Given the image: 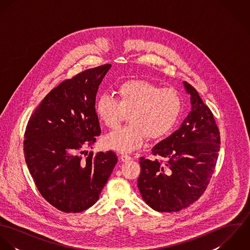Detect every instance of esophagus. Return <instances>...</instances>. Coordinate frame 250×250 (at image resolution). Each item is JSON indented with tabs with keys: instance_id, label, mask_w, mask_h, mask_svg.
<instances>
[{
	"instance_id": "34e87169",
	"label": "esophagus",
	"mask_w": 250,
	"mask_h": 250,
	"mask_svg": "<svg viewBox=\"0 0 250 250\" xmlns=\"http://www.w3.org/2000/svg\"><path fill=\"white\" fill-rule=\"evenodd\" d=\"M132 158L129 156V155H127V154H122L121 156H120V160L122 161V162H127V161H130Z\"/></svg>"
}]
</instances>
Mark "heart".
<instances>
[{
	"instance_id": "1",
	"label": "heart",
	"mask_w": 250,
	"mask_h": 250,
	"mask_svg": "<svg viewBox=\"0 0 250 250\" xmlns=\"http://www.w3.org/2000/svg\"><path fill=\"white\" fill-rule=\"evenodd\" d=\"M117 99L101 94L95 103L100 120L113 128L129 112L128 125L115 129L104 138V146L118 152L139 148L145 135L160 139L175 127L182 110V98L171 87H163L144 81L129 80L117 86Z\"/></svg>"
}]
</instances>
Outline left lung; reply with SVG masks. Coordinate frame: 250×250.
<instances>
[{"label":"left lung","mask_w":250,"mask_h":250,"mask_svg":"<svg viewBox=\"0 0 250 250\" xmlns=\"http://www.w3.org/2000/svg\"><path fill=\"white\" fill-rule=\"evenodd\" d=\"M191 110L178 130L152 148L164 161L140 159L138 187L143 199L158 212H178L205 191L216 165L220 136L211 109L196 89L184 82Z\"/></svg>","instance_id":"8db88e82"}]
</instances>
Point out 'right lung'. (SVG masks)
<instances>
[{
  "label": "right lung",
  "mask_w": 250,
  "mask_h": 250,
  "mask_svg": "<svg viewBox=\"0 0 250 250\" xmlns=\"http://www.w3.org/2000/svg\"><path fill=\"white\" fill-rule=\"evenodd\" d=\"M110 67L104 64L63 81L29 119L26 164L41 195L62 212L80 213L95 204L117 163L112 151L81 157L101 134L95 100Z\"/></svg>",
  "instance_id": "1"
}]
</instances>
